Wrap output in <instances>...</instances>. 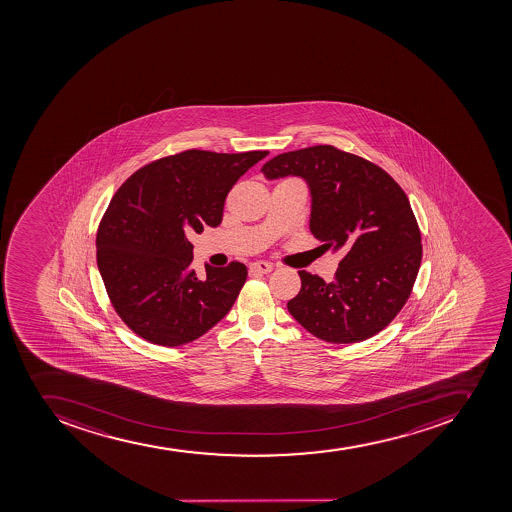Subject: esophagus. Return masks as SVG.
Returning a JSON list of instances; mask_svg holds the SVG:
<instances>
[{"mask_svg": "<svg viewBox=\"0 0 512 512\" xmlns=\"http://www.w3.org/2000/svg\"><path fill=\"white\" fill-rule=\"evenodd\" d=\"M249 270L250 273H254V275H267V273L272 272L273 265L268 262H254L250 263Z\"/></svg>", "mask_w": 512, "mask_h": 512, "instance_id": "34e87169", "label": "esophagus"}]
</instances>
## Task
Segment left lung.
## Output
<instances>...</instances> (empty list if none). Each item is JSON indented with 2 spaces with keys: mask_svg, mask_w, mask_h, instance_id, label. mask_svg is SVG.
Listing matches in <instances>:
<instances>
[{
  "mask_svg": "<svg viewBox=\"0 0 512 512\" xmlns=\"http://www.w3.org/2000/svg\"><path fill=\"white\" fill-rule=\"evenodd\" d=\"M268 180L308 181L309 227L321 249L340 252L334 280L301 270L288 311L331 344H355L398 316L421 267V231L403 188L383 168L334 145L286 152L262 167Z\"/></svg>",
  "mask_w": 512,
  "mask_h": 512,
  "instance_id": "8db88e82",
  "label": "left lung"
}]
</instances>
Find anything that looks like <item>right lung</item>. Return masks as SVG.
<instances>
[{
    "mask_svg": "<svg viewBox=\"0 0 512 512\" xmlns=\"http://www.w3.org/2000/svg\"><path fill=\"white\" fill-rule=\"evenodd\" d=\"M267 155L185 150L147 163L119 186L98 226L96 260L114 311L134 334L178 347L231 311L247 267L206 265L198 278L186 234L218 227L227 193Z\"/></svg>",
    "mask_w": 512,
    "mask_h": 512,
    "instance_id": "obj_1",
    "label": "right lung"
}]
</instances>
